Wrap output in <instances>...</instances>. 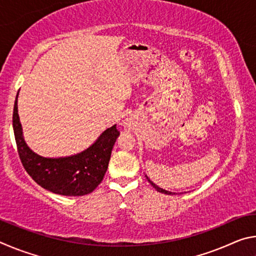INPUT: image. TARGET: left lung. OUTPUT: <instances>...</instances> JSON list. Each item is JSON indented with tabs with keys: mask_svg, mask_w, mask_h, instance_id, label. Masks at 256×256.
<instances>
[{
	"mask_svg": "<svg viewBox=\"0 0 256 256\" xmlns=\"http://www.w3.org/2000/svg\"><path fill=\"white\" fill-rule=\"evenodd\" d=\"M146 180H148L149 183H150L151 185H152L154 188L158 190V192H160V193H164V194H168V196H172V192H168V190H162V188H160L159 186H157V185H156L154 183H152V182H151V180L148 178V177H146ZM174 194H175V193H174Z\"/></svg>",
	"mask_w": 256,
	"mask_h": 256,
	"instance_id": "8db88e82",
	"label": "left lung"
}]
</instances>
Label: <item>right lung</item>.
<instances>
[{
	"label": "right lung",
	"mask_w": 256,
	"mask_h": 256,
	"mask_svg": "<svg viewBox=\"0 0 256 256\" xmlns=\"http://www.w3.org/2000/svg\"><path fill=\"white\" fill-rule=\"evenodd\" d=\"M12 122L16 148L26 172L42 188L66 196H86L102 183L112 149L120 136L116 125H112L100 134L92 146L80 154L70 157L45 158L34 154L24 142L18 114V94Z\"/></svg>",
	"instance_id": "right-lung-1"
}]
</instances>
